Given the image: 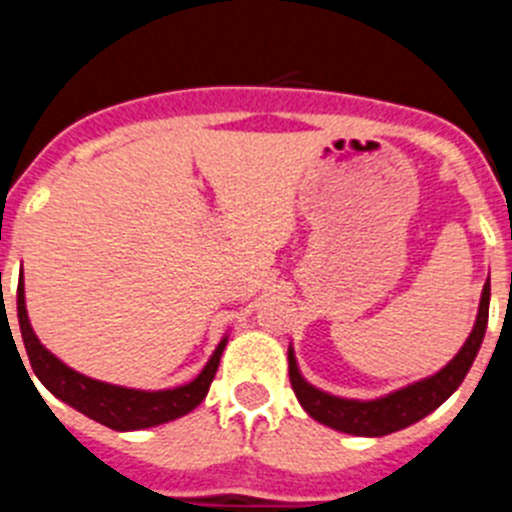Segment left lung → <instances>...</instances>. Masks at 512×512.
I'll return each instance as SVG.
<instances>
[{"instance_id": "8db88e82", "label": "left lung", "mask_w": 512, "mask_h": 512, "mask_svg": "<svg viewBox=\"0 0 512 512\" xmlns=\"http://www.w3.org/2000/svg\"><path fill=\"white\" fill-rule=\"evenodd\" d=\"M487 313H490V285L482 288L477 321H474L472 334L467 336V342L459 349L457 357L451 359L446 367H441L436 375L413 382L408 388H400L395 390V393L385 395V398L375 400L336 398V395H329L324 393V390L313 388L311 382L303 380L296 357H293V349H288V375L290 385H293V393H296L298 403L303 405V411H306L308 416L316 418V421L324 423V426L342 431V434H393V431L411 426V423L421 421L428 413L436 411V408L462 385L469 367H472L474 357L480 352L482 339H485Z\"/></svg>"}]
</instances>
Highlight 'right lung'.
Segmentation results:
<instances>
[{"label":"right lung","instance_id":"add662e5","mask_svg":"<svg viewBox=\"0 0 512 512\" xmlns=\"http://www.w3.org/2000/svg\"><path fill=\"white\" fill-rule=\"evenodd\" d=\"M17 319H20L25 352L30 357V365L35 375H38V380L43 382L55 398H61L71 408L94 418L101 426L114 428V431H137V428L160 426V423L176 421V418L191 413L209 393L211 380H214L216 370H219V359H222L224 347H227V336H224L196 380L186 382L181 388L153 390L150 393V390L122 388V385H109V382L81 375V372L63 365L53 352H48L40 344L38 336H35V331H32L30 319H27L25 283H22V278L17 283Z\"/></svg>","mask_w":512,"mask_h":512}]
</instances>
